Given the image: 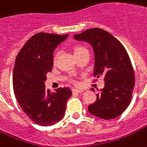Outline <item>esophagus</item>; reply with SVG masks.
<instances>
[{
  "mask_svg": "<svg viewBox=\"0 0 147 147\" xmlns=\"http://www.w3.org/2000/svg\"><path fill=\"white\" fill-rule=\"evenodd\" d=\"M82 91H83L81 90V89H76V88L72 89V92H73V93H81Z\"/></svg>",
  "mask_w": 147,
  "mask_h": 147,
  "instance_id": "esophagus-1",
  "label": "esophagus"
}]
</instances>
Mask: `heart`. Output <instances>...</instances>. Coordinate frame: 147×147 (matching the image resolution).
<instances>
[{
	"instance_id": "b5f03b06",
	"label": "heart",
	"mask_w": 147,
	"mask_h": 147,
	"mask_svg": "<svg viewBox=\"0 0 147 147\" xmlns=\"http://www.w3.org/2000/svg\"><path fill=\"white\" fill-rule=\"evenodd\" d=\"M84 50H86L85 47H76L74 48V54L76 55V54H77V53H79V52H81L82 51H84ZM56 58H57V55H55L54 57H53V61H56Z\"/></svg>"
}]
</instances>
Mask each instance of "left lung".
Instances as JSON below:
<instances>
[{
	"instance_id": "left-lung-1",
	"label": "left lung",
	"mask_w": 147,
	"mask_h": 147,
	"mask_svg": "<svg viewBox=\"0 0 147 147\" xmlns=\"http://www.w3.org/2000/svg\"><path fill=\"white\" fill-rule=\"evenodd\" d=\"M74 39L91 44L95 55L94 76L104 77L105 86L98 90L96 100L88 106L89 112L104 120L119 117L130 105L135 86L133 67L125 47L111 34L100 28L76 34Z\"/></svg>"
}]
</instances>
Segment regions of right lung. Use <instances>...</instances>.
Masks as SVG:
<instances>
[{"label": "right lung", "instance_id": "add662e5", "mask_svg": "<svg viewBox=\"0 0 147 147\" xmlns=\"http://www.w3.org/2000/svg\"><path fill=\"white\" fill-rule=\"evenodd\" d=\"M69 34L40 32L30 37L16 58L13 70V90L26 115L36 124L52 125L65 112L67 100L72 95L68 87L51 92L45 88L47 74L53 66V51Z\"/></svg>", "mask_w": 147, "mask_h": 147}]
</instances>
